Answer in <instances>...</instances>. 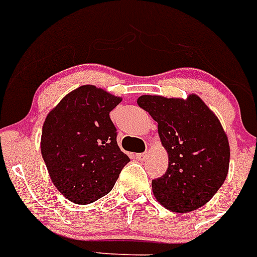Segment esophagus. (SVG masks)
<instances>
[{"label": "esophagus", "instance_id": "34e87169", "mask_svg": "<svg viewBox=\"0 0 257 257\" xmlns=\"http://www.w3.org/2000/svg\"><path fill=\"white\" fill-rule=\"evenodd\" d=\"M146 153H139V154H136V158L139 159V161H144L146 158Z\"/></svg>", "mask_w": 257, "mask_h": 257}]
</instances>
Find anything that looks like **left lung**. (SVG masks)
<instances>
[{
    "instance_id": "obj_1",
    "label": "left lung",
    "mask_w": 257,
    "mask_h": 257,
    "mask_svg": "<svg viewBox=\"0 0 257 257\" xmlns=\"http://www.w3.org/2000/svg\"><path fill=\"white\" fill-rule=\"evenodd\" d=\"M137 103L158 122L169 153L167 171L152 182L157 201L175 213L205 205L225 182L230 163L227 136L217 116L195 94L185 100L142 95Z\"/></svg>"
}]
</instances>
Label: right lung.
<instances>
[{"label": "right lung", "instance_id": "1", "mask_svg": "<svg viewBox=\"0 0 257 257\" xmlns=\"http://www.w3.org/2000/svg\"><path fill=\"white\" fill-rule=\"evenodd\" d=\"M121 98L92 85L69 92L45 117L42 155L55 187L75 204H90L113 188L131 159L120 150L109 112Z\"/></svg>", "mask_w": 257, "mask_h": 257}]
</instances>
